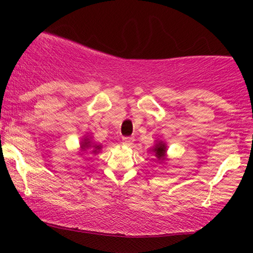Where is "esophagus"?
Returning a JSON list of instances; mask_svg holds the SVG:
<instances>
[{
  "label": "esophagus",
  "mask_w": 253,
  "mask_h": 253,
  "mask_svg": "<svg viewBox=\"0 0 253 253\" xmlns=\"http://www.w3.org/2000/svg\"><path fill=\"white\" fill-rule=\"evenodd\" d=\"M134 141V136H124L123 138V144L126 145V146H130Z\"/></svg>",
  "instance_id": "1"
}]
</instances>
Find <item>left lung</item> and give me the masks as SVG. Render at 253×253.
Instances as JSON below:
<instances>
[{"instance_id":"left-lung-1","label":"left lung","mask_w":253,"mask_h":253,"mask_svg":"<svg viewBox=\"0 0 253 253\" xmlns=\"http://www.w3.org/2000/svg\"><path fill=\"white\" fill-rule=\"evenodd\" d=\"M153 152L156 153V157L158 159H163L165 152H167V146L163 143H158L156 144L155 149H153Z\"/></svg>"}]
</instances>
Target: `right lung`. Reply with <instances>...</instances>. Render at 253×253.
Segmentation results:
<instances>
[{
  "label": "right lung",
  "instance_id": "obj_1",
  "mask_svg": "<svg viewBox=\"0 0 253 253\" xmlns=\"http://www.w3.org/2000/svg\"><path fill=\"white\" fill-rule=\"evenodd\" d=\"M89 147H91V144H90L89 139H85V140H84L83 143H82V149L83 150H86V149H89ZM100 149H101L100 145H94V146H92V152L96 153Z\"/></svg>",
  "mask_w": 253,
  "mask_h": 253
}]
</instances>
